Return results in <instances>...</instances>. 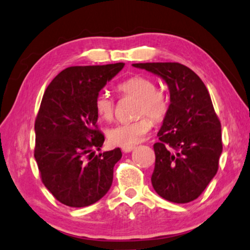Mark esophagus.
<instances>
[{
  "instance_id": "obj_1",
  "label": "esophagus",
  "mask_w": 250,
  "mask_h": 250,
  "mask_svg": "<svg viewBox=\"0 0 250 250\" xmlns=\"http://www.w3.org/2000/svg\"><path fill=\"white\" fill-rule=\"evenodd\" d=\"M135 149V146H129V147H124L122 150H124V153H130L131 150Z\"/></svg>"
}]
</instances>
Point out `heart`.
<instances>
[{"label": "heart", "mask_w": 250, "mask_h": 250, "mask_svg": "<svg viewBox=\"0 0 250 250\" xmlns=\"http://www.w3.org/2000/svg\"><path fill=\"white\" fill-rule=\"evenodd\" d=\"M118 91L124 96L137 98L135 106V121L117 125L107 131V138L112 145L120 147L135 146L152 128V121H163L168 113L170 101L164 91L157 89L155 82L144 76H132L119 83ZM97 117L110 121L114 115L115 103L106 91H100L94 101Z\"/></svg>", "instance_id": "1"}]
</instances>
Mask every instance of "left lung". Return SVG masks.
I'll return each mask as SVG.
<instances>
[{"label": "left lung", "instance_id": "8db88e82", "mask_svg": "<svg viewBox=\"0 0 250 250\" xmlns=\"http://www.w3.org/2000/svg\"><path fill=\"white\" fill-rule=\"evenodd\" d=\"M161 77L170 90V108L154 144V190L168 202L198 198L216 174L222 153L221 124L202 79L177 62L135 63Z\"/></svg>", "mask_w": 250, "mask_h": 250}]
</instances>
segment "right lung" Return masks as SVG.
<instances>
[{
  "mask_svg": "<svg viewBox=\"0 0 250 250\" xmlns=\"http://www.w3.org/2000/svg\"><path fill=\"white\" fill-rule=\"evenodd\" d=\"M125 63L70 66L47 86L35 121L42 181L60 203L85 207L106 195L120 148L95 155L104 143L94 101Z\"/></svg>",
  "mask_w": 250,
  "mask_h": 250,
  "instance_id": "1",
  "label": "right lung"
}]
</instances>
